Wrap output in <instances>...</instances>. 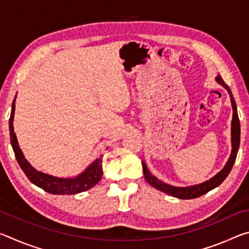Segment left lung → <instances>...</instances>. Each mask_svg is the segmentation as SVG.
<instances>
[{
    "instance_id": "1",
    "label": "left lung",
    "mask_w": 249,
    "mask_h": 249,
    "mask_svg": "<svg viewBox=\"0 0 249 249\" xmlns=\"http://www.w3.org/2000/svg\"><path fill=\"white\" fill-rule=\"evenodd\" d=\"M216 81L225 88L227 92L230 93L231 96V107H233V120H231V157L229 159V161L225 165V167L218 172V174L213 177L212 179H210L209 181H206L204 183L197 184V185H192V187H187V188H177V187H172V185H169L167 183H163L161 181L158 180L156 177L150 174L147 169V167L145 165V162L142 163V171H144V176L147 182H148L150 185H153L154 188L158 189V190L162 191L167 193V195L172 196L175 197H178V199H183V200H188V199H196V197H199L201 196L205 195L206 192H209L212 190V189L216 188L217 185H220L223 181L225 180V178L233 168V165L235 162L236 156H237V151L239 148V141H241V125H239V119H238V114H237V107H236V103L235 100L233 98V94H231V89L229 86L223 81V79L221 75H217L216 77Z\"/></svg>"
}]
</instances>
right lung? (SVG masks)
Wrapping results in <instances>:
<instances>
[{
    "instance_id": "obj_1",
    "label": "right lung",
    "mask_w": 249,
    "mask_h": 249,
    "mask_svg": "<svg viewBox=\"0 0 249 249\" xmlns=\"http://www.w3.org/2000/svg\"><path fill=\"white\" fill-rule=\"evenodd\" d=\"M15 100L12 104V112L10 117V136H11V144L13 147L14 154L16 160H18L19 167L22 168L24 174L26 175L32 183H34L37 187H39L48 193H53V195H77V193L87 191L91 189L92 187L99 182L102 178L103 169H102V158L96 159L94 162L87 168L86 171H83L81 175L75 177L72 179H64V178H57V177H53L49 175L43 174V172L37 171L36 169L29 165V162L25 159L24 155L20 150L18 138L14 133L13 127V119H14V112H15Z\"/></svg>"
}]
</instances>
